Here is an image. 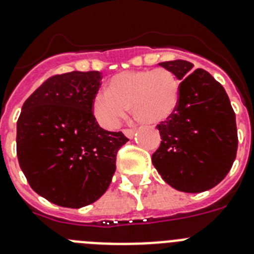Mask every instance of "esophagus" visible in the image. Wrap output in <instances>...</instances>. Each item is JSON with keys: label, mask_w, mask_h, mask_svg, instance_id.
I'll use <instances>...</instances> for the list:
<instances>
[{"label": "esophagus", "mask_w": 254, "mask_h": 254, "mask_svg": "<svg viewBox=\"0 0 254 254\" xmlns=\"http://www.w3.org/2000/svg\"><path fill=\"white\" fill-rule=\"evenodd\" d=\"M134 133H135V131H134L133 129H124V134H125L127 138H130V139L134 137Z\"/></svg>", "instance_id": "1"}]
</instances>
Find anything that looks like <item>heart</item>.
<instances>
[{
	"mask_svg": "<svg viewBox=\"0 0 254 254\" xmlns=\"http://www.w3.org/2000/svg\"><path fill=\"white\" fill-rule=\"evenodd\" d=\"M181 101V82L168 69L125 71L111 78L110 86L93 99V112L102 127L120 125L129 107L144 125H157L176 114Z\"/></svg>",
	"mask_w": 254,
	"mask_h": 254,
	"instance_id": "b5f03b06",
	"label": "heart"
}]
</instances>
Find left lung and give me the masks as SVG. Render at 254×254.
I'll return each mask as SVG.
<instances>
[{"label":"left lung","instance_id":"left-lung-1","mask_svg":"<svg viewBox=\"0 0 254 254\" xmlns=\"http://www.w3.org/2000/svg\"><path fill=\"white\" fill-rule=\"evenodd\" d=\"M181 81L176 114L159 124L161 143L152 164L165 182L183 192H203L227 176L238 151L235 112L209 72L187 61L159 63Z\"/></svg>","mask_w":254,"mask_h":254}]
</instances>
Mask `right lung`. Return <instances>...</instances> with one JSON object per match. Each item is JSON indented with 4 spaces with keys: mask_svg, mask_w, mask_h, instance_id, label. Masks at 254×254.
I'll return each mask as SVG.
<instances>
[{
    "mask_svg": "<svg viewBox=\"0 0 254 254\" xmlns=\"http://www.w3.org/2000/svg\"><path fill=\"white\" fill-rule=\"evenodd\" d=\"M101 72L48 78L24 102L16 124V155L32 190L50 203L81 208L110 186L116 155L127 138L99 127L93 99Z\"/></svg>",
    "mask_w": 254,
    "mask_h": 254,
    "instance_id": "right-lung-1",
    "label": "right lung"
}]
</instances>
